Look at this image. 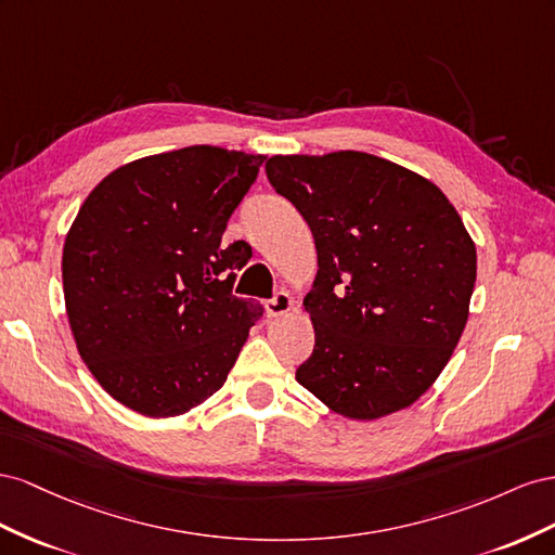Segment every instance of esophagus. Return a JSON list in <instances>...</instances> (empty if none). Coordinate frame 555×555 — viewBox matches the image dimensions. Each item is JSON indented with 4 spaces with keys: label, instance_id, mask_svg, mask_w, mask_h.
I'll return each mask as SVG.
<instances>
[{
    "label": "esophagus",
    "instance_id": "34e87169",
    "mask_svg": "<svg viewBox=\"0 0 555 555\" xmlns=\"http://www.w3.org/2000/svg\"><path fill=\"white\" fill-rule=\"evenodd\" d=\"M293 309V297L288 293H276L272 299L267 302V313L276 319V315L288 313Z\"/></svg>",
    "mask_w": 555,
    "mask_h": 555
}]
</instances>
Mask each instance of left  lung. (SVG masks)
I'll use <instances>...</instances> for the list:
<instances>
[{"label": "left lung", "instance_id": "left-lung-1", "mask_svg": "<svg viewBox=\"0 0 555 555\" xmlns=\"http://www.w3.org/2000/svg\"><path fill=\"white\" fill-rule=\"evenodd\" d=\"M267 179L311 228L315 344L297 382L327 409L374 421L414 404L453 356L477 246L421 173L360 151L274 155Z\"/></svg>", "mask_w": 555, "mask_h": 555}]
</instances>
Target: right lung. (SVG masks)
<instances>
[{
    "mask_svg": "<svg viewBox=\"0 0 555 555\" xmlns=\"http://www.w3.org/2000/svg\"><path fill=\"white\" fill-rule=\"evenodd\" d=\"M264 155L188 146L111 171L78 209L62 250L78 353L141 416L169 418L225 384L262 319L232 295L246 242L223 246Z\"/></svg>",
    "mask_w": 555,
    "mask_h": 555,
    "instance_id": "right-lung-1",
    "label": "right lung"
}]
</instances>
